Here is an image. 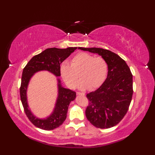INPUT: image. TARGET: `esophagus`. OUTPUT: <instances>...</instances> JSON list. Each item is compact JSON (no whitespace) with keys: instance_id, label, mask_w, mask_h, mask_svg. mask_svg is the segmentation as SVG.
I'll use <instances>...</instances> for the list:
<instances>
[{"instance_id":"obj_1","label":"esophagus","mask_w":155,"mask_h":155,"mask_svg":"<svg viewBox=\"0 0 155 155\" xmlns=\"http://www.w3.org/2000/svg\"><path fill=\"white\" fill-rule=\"evenodd\" d=\"M77 94L78 95H82V96H84L85 94L84 93H80V92H77Z\"/></svg>"}]
</instances>
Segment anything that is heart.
Here are the masks:
<instances>
[{
    "mask_svg": "<svg viewBox=\"0 0 155 155\" xmlns=\"http://www.w3.org/2000/svg\"><path fill=\"white\" fill-rule=\"evenodd\" d=\"M60 72L68 87L74 88L80 76L77 87L80 90L88 88L93 91L100 87L106 80L108 64L103 58L80 52L71 59V64L67 62L62 63Z\"/></svg>",
    "mask_w": 155,
    "mask_h": 155,
    "instance_id": "1",
    "label": "heart"
}]
</instances>
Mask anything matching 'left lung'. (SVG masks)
<instances>
[{"label":"left lung","mask_w":155,"mask_h":155,"mask_svg":"<svg viewBox=\"0 0 155 155\" xmlns=\"http://www.w3.org/2000/svg\"><path fill=\"white\" fill-rule=\"evenodd\" d=\"M78 49L98 54L107 62V77L97 90L87 94L89 102L85 114L97 128L113 127L123 119L132 100L133 75L130 68L123 58L110 51L96 47Z\"/></svg>","instance_id":"left-lung-1"}]
</instances>
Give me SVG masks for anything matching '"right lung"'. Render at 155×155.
<instances>
[{
	"label": "right lung",
	"mask_w": 155,
	"mask_h": 155,
	"mask_svg": "<svg viewBox=\"0 0 155 155\" xmlns=\"http://www.w3.org/2000/svg\"><path fill=\"white\" fill-rule=\"evenodd\" d=\"M77 47L67 48H50L34 56L23 69L20 88L21 99L28 119L35 126L45 130H53L60 127L67 118L68 108L71 101L76 98V93L62 86L60 65ZM48 71L58 77V94L54 110L49 116L41 119L37 117L29 109L27 99V88L33 75L40 71Z\"/></svg>",
	"instance_id": "right-lung-1"
}]
</instances>
